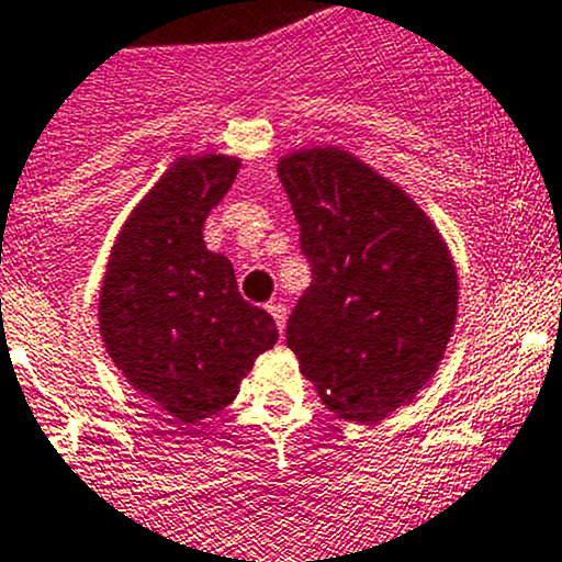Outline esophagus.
Wrapping results in <instances>:
<instances>
[{
    "label": "esophagus",
    "mask_w": 562,
    "mask_h": 562,
    "mask_svg": "<svg viewBox=\"0 0 562 562\" xmlns=\"http://www.w3.org/2000/svg\"><path fill=\"white\" fill-rule=\"evenodd\" d=\"M269 315L274 317V323H277V328H280V334L285 331V321H288V310L282 307V304H269Z\"/></svg>",
    "instance_id": "obj_1"
}]
</instances>
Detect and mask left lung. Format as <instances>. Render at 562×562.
<instances>
[{
    "mask_svg": "<svg viewBox=\"0 0 562 562\" xmlns=\"http://www.w3.org/2000/svg\"><path fill=\"white\" fill-rule=\"evenodd\" d=\"M313 285L288 348L328 411L378 424L432 381L454 334L459 274L429 214L342 146L277 162Z\"/></svg>",
    "mask_w": 562,
    "mask_h": 562,
    "instance_id": "1",
    "label": "left lung"
}]
</instances>
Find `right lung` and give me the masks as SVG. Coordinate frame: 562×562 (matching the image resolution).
I'll return each instance as SVG.
<instances>
[{"label":"right lung","instance_id":"1","mask_svg":"<svg viewBox=\"0 0 562 562\" xmlns=\"http://www.w3.org/2000/svg\"><path fill=\"white\" fill-rule=\"evenodd\" d=\"M239 168V157L214 151L176 157L124 220L100 285L113 367L184 424L225 411L280 337L271 315L239 296L231 260L203 241Z\"/></svg>","mask_w":562,"mask_h":562}]
</instances>
